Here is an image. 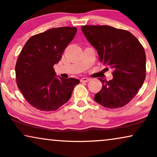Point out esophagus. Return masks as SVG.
<instances>
[{
    "label": "esophagus",
    "instance_id": "1",
    "mask_svg": "<svg viewBox=\"0 0 157 157\" xmlns=\"http://www.w3.org/2000/svg\"><path fill=\"white\" fill-rule=\"evenodd\" d=\"M90 81L89 78H86V77H83V78H81V82H88V81Z\"/></svg>",
    "mask_w": 157,
    "mask_h": 157
}]
</instances>
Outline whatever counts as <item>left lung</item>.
I'll use <instances>...</instances> for the list:
<instances>
[{"label": "left lung", "instance_id": "1", "mask_svg": "<svg viewBox=\"0 0 157 157\" xmlns=\"http://www.w3.org/2000/svg\"><path fill=\"white\" fill-rule=\"evenodd\" d=\"M81 29L97 51L99 61L113 71L111 80L99 78L102 89L94 96V100L109 109L124 106L136 96L145 80L144 49L125 30L109 25H83Z\"/></svg>", "mask_w": 157, "mask_h": 157}]
</instances>
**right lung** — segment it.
I'll return each instance as SVG.
<instances>
[{
    "label": "right lung",
    "mask_w": 157,
    "mask_h": 157,
    "mask_svg": "<svg viewBox=\"0 0 157 157\" xmlns=\"http://www.w3.org/2000/svg\"><path fill=\"white\" fill-rule=\"evenodd\" d=\"M75 27H60L33 36L21 50L16 65L17 85L25 100L40 111H55L71 96L78 79L57 76L53 66L74 39Z\"/></svg>",
    "instance_id": "obj_1"
}]
</instances>
